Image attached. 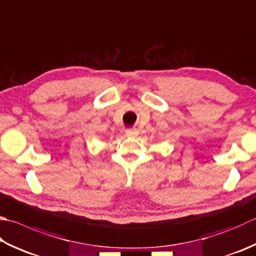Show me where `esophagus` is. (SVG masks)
Wrapping results in <instances>:
<instances>
[{
    "label": "esophagus",
    "instance_id": "esophagus-1",
    "mask_svg": "<svg viewBox=\"0 0 256 256\" xmlns=\"http://www.w3.org/2000/svg\"><path fill=\"white\" fill-rule=\"evenodd\" d=\"M137 134H138V132L136 129L130 128V129L126 130V136L127 137H134V136H137Z\"/></svg>",
    "mask_w": 256,
    "mask_h": 256
}]
</instances>
